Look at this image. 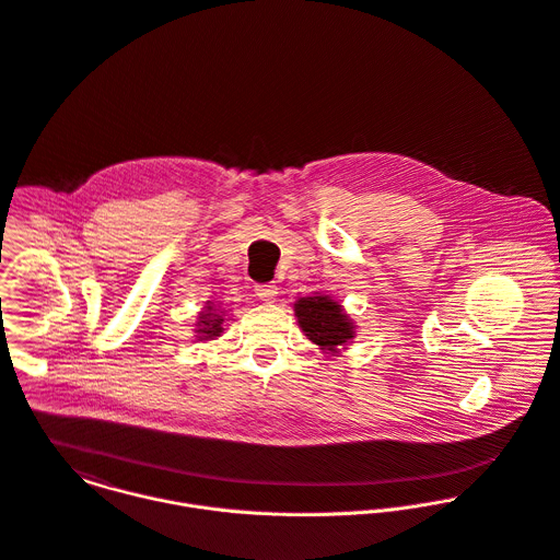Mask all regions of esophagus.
Returning <instances> with one entry per match:
<instances>
[{"label": "esophagus", "instance_id": "1", "mask_svg": "<svg viewBox=\"0 0 560 560\" xmlns=\"http://www.w3.org/2000/svg\"><path fill=\"white\" fill-rule=\"evenodd\" d=\"M256 295L265 302H271L276 295H278V287L276 284H256Z\"/></svg>", "mask_w": 560, "mask_h": 560}]
</instances>
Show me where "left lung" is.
Segmentation results:
<instances>
[{
	"instance_id": "obj_1",
	"label": "left lung",
	"mask_w": 560,
	"mask_h": 560,
	"mask_svg": "<svg viewBox=\"0 0 560 560\" xmlns=\"http://www.w3.org/2000/svg\"><path fill=\"white\" fill-rule=\"evenodd\" d=\"M295 315L300 328L313 343L322 346V350L335 352L337 346L354 339V326L343 313L341 304L332 302L326 295L298 300Z\"/></svg>"
}]
</instances>
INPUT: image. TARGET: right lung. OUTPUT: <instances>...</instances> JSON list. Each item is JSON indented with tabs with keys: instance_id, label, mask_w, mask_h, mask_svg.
<instances>
[{
	"instance_id": "right-lung-1",
	"label": "right lung",
	"mask_w": 560,
	"mask_h": 560,
	"mask_svg": "<svg viewBox=\"0 0 560 560\" xmlns=\"http://www.w3.org/2000/svg\"><path fill=\"white\" fill-rule=\"evenodd\" d=\"M210 311V308H208ZM221 317L219 315H214V313H201V317H199V339H203V341H208V339H212V337H219V332H221Z\"/></svg>"
}]
</instances>
